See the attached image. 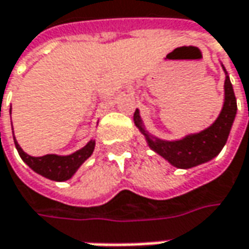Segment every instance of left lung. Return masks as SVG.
Listing matches in <instances>:
<instances>
[{"label": "left lung", "instance_id": "1", "mask_svg": "<svg viewBox=\"0 0 249 249\" xmlns=\"http://www.w3.org/2000/svg\"><path fill=\"white\" fill-rule=\"evenodd\" d=\"M223 70L226 72L224 104H223L218 118L214 120L212 126H209L205 130L195 133V134H188L180 140H172V142L162 140V139L151 136L144 129L140 112L139 109H136L134 116H133L134 124L144 134L148 147L162 158H165L171 165L188 169V168L205 164L217 156L227 143L231 126L237 115V101H235L230 77L224 69V66H223Z\"/></svg>", "mask_w": 249, "mask_h": 249}]
</instances>
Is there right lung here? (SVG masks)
<instances>
[{
  "mask_svg": "<svg viewBox=\"0 0 249 249\" xmlns=\"http://www.w3.org/2000/svg\"><path fill=\"white\" fill-rule=\"evenodd\" d=\"M14 142L23 162H26L39 175H42L47 179L58 180V182L70 179L77 172V169L84 164V161L91 157L95 148V140H91L85 147H82L81 150L70 156L46 154L43 157H32L20 148L18 142L15 140V136H14Z\"/></svg>",
  "mask_w": 249,
  "mask_h": 249,
  "instance_id": "add662e5",
  "label": "right lung"
}]
</instances>
